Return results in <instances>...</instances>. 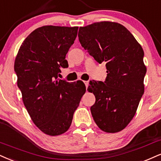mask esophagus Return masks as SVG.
I'll use <instances>...</instances> for the list:
<instances>
[{"mask_svg": "<svg viewBox=\"0 0 161 161\" xmlns=\"http://www.w3.org/2000/svg\"><path fill=\"white\" fill-rule=\"evenodd\" d=\"M84 83L85 86H86V87L87 88V87H88V86H89V81L85 80V81H84Z\"/></svg>", "mask_w": 161, "mask_h": 161, "instance_id": "34e87169", "label": "esophagus"}]
</instances>
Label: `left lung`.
<instances>
[{
    "instance_id": "1",
    "label": "left lung",
    "mask_w": 161,
    "mask_h": 161,
    "mask_svg": "<svg viewBox=\"0 0 161 161\" xmlns=\"http://www.w3.org/2000/svg\"><path fill=\"white\" fill-rule=\"evenodd\" d=\"M79 42L98 63H106V80L90 81L96 103L90 110L98 128L116 133L130 123L144 93L146 67L141 45L126 27L100 21L81 27Z\"/></svg>"
}]
</instances>
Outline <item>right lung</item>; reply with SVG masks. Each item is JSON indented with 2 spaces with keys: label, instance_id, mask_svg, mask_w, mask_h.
I'll return each instance as SVG.
<instances>
[{
  "label": "right lung",
  "instance_id": "obj_1",
  "mask_svg": "<svg viewBox=\"0 0 161 161\" xmlns=\"http://www.w3.org/2000/svg\"><path fill=\"white\" fill-rule=\"evenodd\" d=\"M78 27L46 25L26 38L15 57L14 69L22 100L33 123L49 136L68 130L73 115L86 92L82 81L57 79L66 68L65 55L77 36Z\"/></svg>",
  "mask_w": 161,
  "mask_h": 161
}]
</instances>
